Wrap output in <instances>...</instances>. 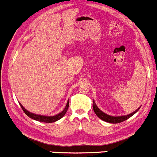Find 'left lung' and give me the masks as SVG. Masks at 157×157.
Segmentation results:
<instances>
[{
  "label": "left lung",
  "mask_w": 157,
  "mask_h": 157,
  "mask_svg": "<svg viewBox=\"0 0 157 157\" xmlns=\"http://www.w3.org/2000/svg\"><path fill=\"white\" fill-rule=\"evenodd\" d=\"M140 107L137 109L136 111H134V112H132V113H129V114L128 115L119 116V117H113V116L108 115L106 114V113L103 112L101 110H100V109H98V107L97 106V105L96 104L95 101H94L93 102V109H94V112L96 113V115L97 116L99 119L103 120V121L109 122V123H111V124H118V123H120V122L124 121L126 119H129L131 117H132L133 115L135 114V113L139 111V109H140Z\"/></svg>",
  "instance_id": "left-lung-1"
}]
</instances>
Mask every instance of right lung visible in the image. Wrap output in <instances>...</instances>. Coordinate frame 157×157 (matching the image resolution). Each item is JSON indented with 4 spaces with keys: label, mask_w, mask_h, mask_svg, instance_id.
Masks as SVG:
<instances>
[{
    "label": "right lung",
    "mask_w": 157,
    "mask_h": 157,
    "mask_svg": "<svg viewBox=\"0 0 157 157\" xmlns=\"http://www.w3.org/2000/svg\"><path fill=\"white\" fill-rule=\"evenodd\" d=\"M20 106L22 109L24 111V113L26 114L28 117L31 118L32 119L36 120V121H40V122H44V123H52V122H55L58 121V120L61 119L62 117H63L64 115L66 114V111H67L68 109V105H69V100H68L67 103H66V105L65 106V108L61 112H60L59 113H58L56 115L54 116H44V115H39V114H36V113H31L28 110H26L24 107L23 106V105L19 103Z\"/></svg>",
    "instance_id": "obj_1"
}]
</instances>
